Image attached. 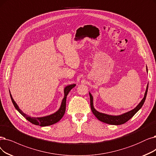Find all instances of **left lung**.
<instances>
[{
  "label": "left lung",
  "mask_w": 156,
  "mask_h": 156,
  "mask_svg": "<svg viewBox=\"0 0 156 156\" xmlns=\"http://www.w3.org/2000/svg\"><path fill=\"white\" fill-rule=\"evenodd\" d=\"M146 69H147V72L148 73L147 66ZM148 84L147 86L144 97H143V98L141 100V102L137 105V106L134 108L133 109L127 111L126 113H124L120 115H111L101 113V112L97 111L94 108V105H93V97L91 94V93L89 92V95L90 97V106H91V109L93 115H94L97 117V119L99 120L100 121H101L105 123L110 124V125L118 126V125H122V124L125 123L126 122L130 120V118H131L143 106V105L144 104L146 99L147 91H148Z\"/></svg>",
  "instance_id": "1"
}]
</instances>
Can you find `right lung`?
<instances>
[{
    "label": "right lung",
    "mask_w": 156,
    "mask_h": 156,
    "mask_svg": "<svg viewBox=\"0 0 156 156\" xmlns=\"http://www.w3.org/2000/svg\"><path fill=\"white\" fill-rule=\"evenodd\" d=\"M76 86V84H72L70 85H68L65 86L64 88V97L62 100L61 104L59 109L55 111V113L44 116H41V117H32L27 115V114L24 113L19 108L18 105L16 103V102L14 101V99L13 98V97H12L11 92L9 91V95L11 98L12 102H13L14 106L15 109L19 112V113L24 117L26 118V119L30 123H32L34 125L36 126H40L41 127H45V126H51L53 125V124L58 122L62 117L63 116L65 113V110H66V97L68 94V93L70 92V91L74 88L75 86Z\"/></svg>",
    "instance_id": "add662e5"
}]
</instances>
